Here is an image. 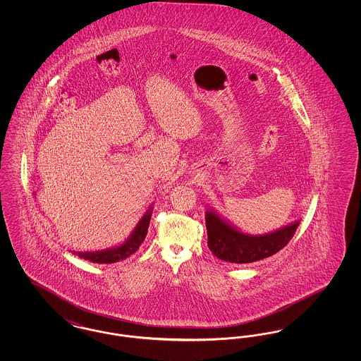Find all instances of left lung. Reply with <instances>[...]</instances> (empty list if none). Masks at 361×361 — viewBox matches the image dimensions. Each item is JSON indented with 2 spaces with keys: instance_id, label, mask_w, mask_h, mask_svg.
<instances>
[{
  "instance_id": "obj_1",
  "label": "left lung",
  "mask_w": 361,
  "mask_h": 361,
  "mask_svg": "<svg viewBox=\"0 0 361 361\" xmlns=\"http://www.w3.org/2000/svg\"><path fill=\"white\" fill-rule=\"evenodd\" d=\"M300 219L265 234H247L212 208L206 209L208 247L215 257L231 264H247L271 257L283 249L296 231Z\"/></svg>"
}]
</instances>
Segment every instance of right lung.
I'll return each instance as SVG.
<instances>
[{
    "label": "right lung",
    "instance_id": "1",
    "mask_svg": "<svg viewBox=\"0 0 361 361\" xmlns=\"http://www.w3.org/2000/svg\"><path fill=\"white\" fill-rule=\"evenodd\" d=\"M152 214H153V204L149 207V209L139 219V222L133 230V233L128 235V238L118 246H112V247L96 250V252H71V253L94 264H114L118 261H123L130 257L131 255H134L146 238Z\"/></svg>",
    "mask_w": 361,
    "mask_h": 361
}]
</instances>
